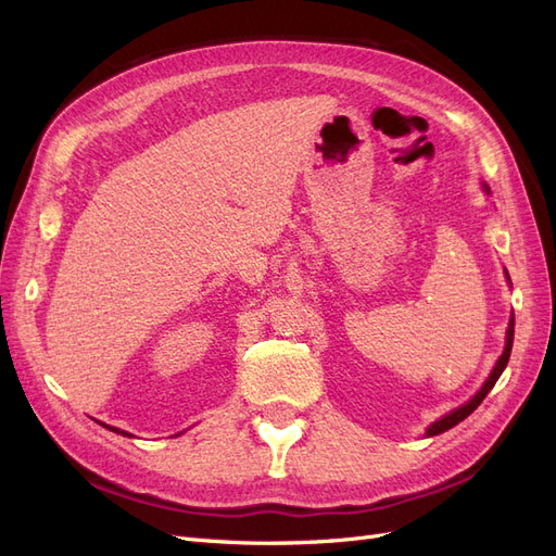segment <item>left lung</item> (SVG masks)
Listing matches in <instances>:
<instances>
[{
  "instance_id": "left-lung-1",
  "label": "left lung",
  "mask_w": 556,
  "mask_h": 556,
  "mask_svg": "<svg viewBox=\"0 0 556 556\" xmlns=\"http://www.w3.org/2000/svg\"><path fill=\"white\" fill-rule=\"evenodd\" d=\"M508 276V274H506ZM513 339H515V315L510 317V327H508V336H506V350H503V355L498 357V362H496V366H494V371H492V376L486 378V382L482 384V390L470 399L466 406H462V408H457V410H452L450 415H445L443 419H439V422H433L429 429H427V435H439V433H443V431H447V429H452L454 425H459L462 419H466L470 413H473L480 403H482V399L492 392V387L496 384V380L501 378V374H503V368L508 366V359H510V350H513Z\"/></svg>"
}]
</instances>
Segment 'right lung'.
<instances>
[{"mask_svg":"<svg viewBox=\"0 0 556 556\" xmlns=\"http://www.w3.org/2000/svg\"><path fill=\"white\" fill-rule=\"evenodd\" d=\"M111 431H115V433H123V435H129V433H125V431H121V429H113V427H109Z\"/></svg>","mask_w":556,"mask_h":556,"instance_id":"right-lung-1","label":"right lung"}]
</instances>
